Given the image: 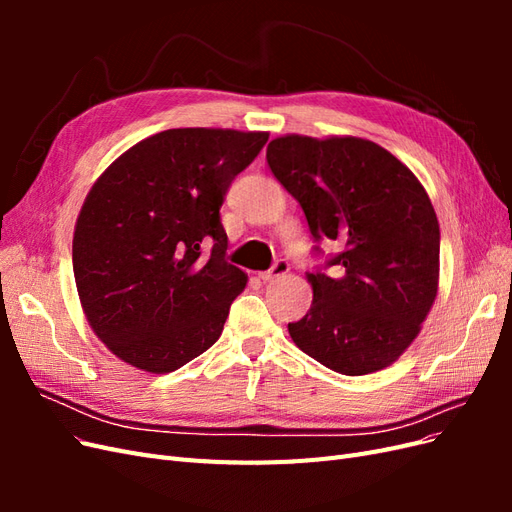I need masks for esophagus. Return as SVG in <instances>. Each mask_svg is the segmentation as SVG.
Returning a JSON list of instances; mask_svg holds the SVG:
<instances>
[{"instance_id": "34e87169", "label": "esophagus", "mask_w": 512, "mask_h": 512, "mask_svg": "<svg viewBox=\"0 0 512 512\" xmlns=\"http://www.w3.org/2000/svg\"><path fill=\"white\" fill-rule=\"evenodd\" d=\"M288 271H290L288 260L280 258V260H275V265H273L269 271H262V273H258V277H260L262 282H271V280H275V277H284Z\"/></svg>"}]
</instances>
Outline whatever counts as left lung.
I'll use <instances>...</instances> for the list:
<instances>
[{"mask_svg":"<svg viewBox=\"0 0 512 512\" xmlns=\"http://www.w3.org/2000/svg\"><path fill=\"white\" fill-rule=\"evenodd\" d=\"M267 162L299 200L312 237L344 245L327 262L331 273H307L314 301L288 324L292 342L346 376L389 367L438 297L440 224L421 181L356 136H277Z\"/></svg>","mask_w":512,"mask_h":512,"instance_id":"1","label":"left lung"}]
</instances>
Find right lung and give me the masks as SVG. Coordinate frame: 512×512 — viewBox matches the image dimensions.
Masks as SVG:
<instances>
[{"mask_svg": "<svg viewBox=\"0 0 512 512\" xmlns=\"http://www.w3.org/2000/svg\"><path fill=\"white\" fill-rule=\"evenodd\" d=\"M267 141L269 132L164 130L91 185L74 226V282L89 327L117 359L168 374L218 342L247 284L226 262L220 207Z\"/></svg>", "mask_w": 512, "mask_h": 512, "instance_id": "1", "label": "right lung"}]
</instances>
